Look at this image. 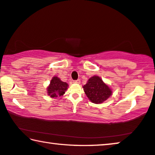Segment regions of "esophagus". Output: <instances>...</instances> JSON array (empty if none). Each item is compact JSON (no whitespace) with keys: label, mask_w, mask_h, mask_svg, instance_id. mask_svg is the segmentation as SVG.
I'll return each mask as SVG.
<instances>
[{"label":"esophagus","mask_w":155,"mask_h":155,"mask_svg":"<svg viewBox=\"0 0 155 155\" xmlns=\"http://www.w3.org/2000/svg\"><path fill=\"white\" fill-rule=\"evenodd\" d=\"M74 84H80V83H81V81H80L79 79H78V80H76V81H74Z\"/></svg>","instance_id":"esophagus-1"}]
</instances>
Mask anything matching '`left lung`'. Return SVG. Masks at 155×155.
Returning a JSON list of instances; mask_svg holds the SVG:
<instances>
[{
    "mask_svg": "<svg viewBox=\"0 0 155 155\" xmlns=\"http://www.w3.org/2000/svg\"><path fill=\"white\" fill-rule=\"evenodd\" d=\"M83 87L89 100L97 104L103 103L112 95V90L109 85L98 76L90 78Z\"/></svg>",
    "mask_w": 155,
    "mask_h": 155,
    "instance_id": "8db88e82",
    "label": "left lung"
}]
</instances>
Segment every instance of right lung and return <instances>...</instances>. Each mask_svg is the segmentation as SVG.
I'll list each match as a JSON object with an SVG mask.
<instances>
[{
  "mask_svg": "<svg viewBox=\"0 0 155 155\" xmlns=\"http://www.w3.org/2000/svg\"><path fill=\"white\" fill-rule=\"evenodd\" d=\"M68 88V84L62 81L58 77H54L47 87V94L52 98H57L63 96Z\"/></svg>",
  "mask_w": 155,
  "mask_h": 155,
  "instance_id": "right-lung-1",
  "label": "right lung"
}]
</instances>
